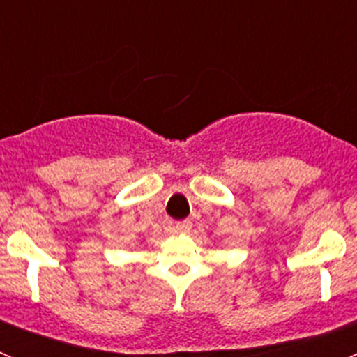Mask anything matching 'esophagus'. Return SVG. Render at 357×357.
<instances>
[{
  "instance_id": "34e87169",
  "label": "esophagus",
  "mask_w": 357,
  "mask_h": 357,
  "mask_svg": "<svg viewBox=\"0 0 357 357\" xmlns=\"http://www.w3.org/2000/svg\"><path fill=\"white\" fill-rule=\"evenodd\" d=\"M174 229L178 233H190L192 229V221H181V222H176Z\"/></svg>"
}]
</instances>
